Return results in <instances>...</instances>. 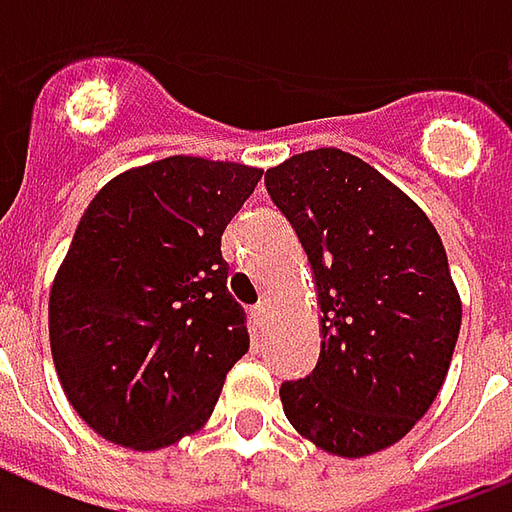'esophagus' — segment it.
<instances>
[{
    "label": "esophagus",
    "mask_w": 512,
    "mask_h": 512,
    "mask_svg": "<svg viewBox=\"0 0 512 512\" xmlns=\"http://www.w3.org/2000/svg\"><path fill=\"white\" fill-rule=\"evenodd\" d=\"M249 316H252V325H255V330H263V325H266V305H255Z\"/></svg>",
    "instance_id": "obj_1"
}]
</instances>
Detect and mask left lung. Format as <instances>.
I'll use <instances>...</instances> for the list:
<instances>
[{
    "label": "left lung",
    "mask_w": 512,
    "mask_h": 512,
    "mask_svg": "<svg viewBox=\"0 0 512 512\" xmlns=\"http://www.w3.org/2000/svg\"><path fill=\"white\" fill-rule=\"evenodd\" d=\"M274 207L314 269L322 353L283 381L288 423L314 446L364 457L429 412L460 336L462 305L426 212L339 148L266 170Z\"/></svg>",
    "instance_id": "8db88e82"
}]
</instances>
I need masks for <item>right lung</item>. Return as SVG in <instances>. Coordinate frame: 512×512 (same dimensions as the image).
Returning <instances> with one entry per match:
<instances>
[{
	"instance_id": "add662e5",
	"label": "right lung",
	"mask_w": 512,
	"mask_h": 512,
	"mask_svg": "<svg viewBox=\"0 0 512 512\" xmlns=\"http://www.w3.org/2000/svg\"><path fill=\"white\" fill-rule=\"evenodd\" d=\"M260 170L170 156L111 179L50 291V347L75 412L125 448L204 426L249 350L221 235Z\"/></svg>"
}]
</instances>
